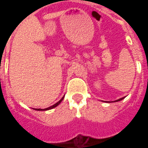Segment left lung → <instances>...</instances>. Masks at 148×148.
Listing matches in <instances>:
<instances>
[{"instance_id": "1", "label": "left lung", "mask_w": 148, "mask_h": 148, "mask_svg": "<svg viewBox=\"0 0 148 148\" xmlns=\"http://www.w3.org/2000/svg\"><path fill=\"white\" fill-rule=\"evenodd\" d=\"M123 99H124V97H122V98H120V99L116 100V101H121V100H123Z\"/></svg>"}]
</instances>
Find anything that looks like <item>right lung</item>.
Here are the masks:
<instances>
[{
    "mask_svg": "<svg viewBox=\"0 0 148 148\" xmlns=\"http://www.w3.org/2000/svg\"><path fill=\"white\" fill-rule=\"evenodd\" d=\"M63 97H62V99L60 100L59 101H58V102L56 103V104H55V105H53V106H50V107H48V108H47V109H36V110H38V111H44V110H49V109H53V108H55L56 106H58V105H59V104L61 103L62 101L63 100Z\"/></svg>",
    "mask_w": 148,
    "mask_h": 148,
    "instance_id": "1",
    "label": "right lung"
}]
</instances>
